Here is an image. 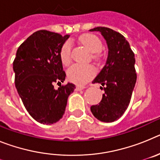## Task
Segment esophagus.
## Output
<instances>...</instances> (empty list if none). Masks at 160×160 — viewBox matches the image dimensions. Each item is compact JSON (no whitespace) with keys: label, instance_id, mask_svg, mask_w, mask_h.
Returning a JSON list of instances; mask_svg holds the SVG:
<instances>
[{"label":"esophagus","instance_id":"obj_1","mask_svg":"<svg viewBox=\"0 0 160 160\" xmlns=\"http://www.w3.org/2000/svg\"><path fill=\"white\" fill-rule=\"evenodd\" d=\"M85 88H86V87H83V86H77L76 87V90H82Z\"/></svg>","mask_w":160,"mask_h":160}]
</instances>
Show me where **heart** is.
Wrapping results in <instances>:
<instances>
[{
	"label": "heart",
	"instance_id": "1",
	"mask_svg": "<svg viewBox=\"0 0 160 160\" xmlns=\"http://www.w3.org/2000/svg\"><path fill=\"white\" fill-rule=\"evenodd\" d=\"M79 41L90 53H94L93 58H98L99 52L102 45L101 41L93 34H83L80 37ZM72 45L70 42H65L61 49L60 58L63 65H69L71 61ZM95 74L94 68L90 65H74L69 69L67 72L68 78L70 82L78 85H84L88 82Z\"/></svg>",
	"mask_w": 160,
	"mask_h": 160
}]
</instances>
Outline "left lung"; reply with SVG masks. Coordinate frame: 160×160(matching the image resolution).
<instances>
[{
	"instance_id": "8db88e82",
	"label": "left lung",
	"mask_w": 160,
	"mask_h": 160,
	"mask_svg": "<svg viewBox=\"0 0 160 160\" xmlns=\"http://www.w3.org/2000/svg\"><path fill=\"white\" fill-rule=\"evenodd\" d=\"M91 32H99L108 48L105 66L94 79L100 83L105 93L98 105L91 106L90 111L97 119L111 122L122 116L129 106L136 82L135 53L121 33L107 27H96Z\"/></svg>"
}]
</instances>
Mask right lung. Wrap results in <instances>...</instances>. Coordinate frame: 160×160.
Instances as JSON below:
<instances>
[{
	"instance_id": "1",
	"label": "right lung",
	"mask_w": 160,
	"mask_h": 160,
	"mask_svg": "<svg viewBox=\"0 0 160 160\" xmlns=\"http://www.w3.org/2000/svg\"><path fill=\"white\" fill-rule=\"evenodd\" d=\"M70 38L57 32H33L18 49L13 62L15 86L29 114L37 122L53 124L62 118L68 98L75 85L63 82L66 73L61 61V49Z\"/></svg>"
}]
</instances>
